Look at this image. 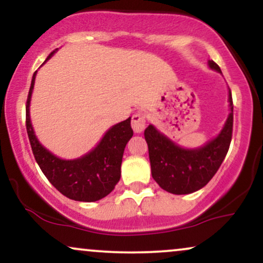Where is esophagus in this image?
Masks as SVG:
<instances>
[{"label":"esophagus","mask_w":263,"mask_h":263,"mask_svg":"<svg viewBox=\"0 0 263 263\" xmlns=\"http://www.w3.org/2000/svg\"><path fill=\"white\" fill-rule=\"evenodd\" d=\"M132 128L136 134H141L143 131L144 127H146V116H144L143 112H137L132 116Z\"/></svg>","instance_id":"obj_1"}]
</instances>
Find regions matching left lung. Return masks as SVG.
<instances>
[{
	"label": "left lung",
	"instance_id": "1",
	"mask_svg": "<svg viewBox=\"0 0 263 263\" xmlns=\"http://www.w3.org/2000/svg\"><path fill=\"white\" fill-rule=\"evenodd\" d=\"M209 66L221 73L214 60H209ZM229 102L231 112L224 128L218 137L200 148H182L152 125L144 129L152 177L162 189L172 194H189L203 188L215 176L225 159L232 137L234 105L231 91L229 93Z\"/></svg>",
	"mask_w": 263,
	"mask_h": 263
}]
</instances>
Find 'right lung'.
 <instances>
[{"label": "right lung", "mask_w": 263, "mask_h": 263, "mask_svg": "<svg viewBox=\"0 0 263 263\" xmlns=\"http://www.w3.org/2000/svg\"><path fill=\"white\" fill-rule=\"evenodd\" d=\"M53 54L54 52L50 53L47 60ZM35 74L37 71L33 74L27 98L26 127L33 155L39 168L48 180L66 198L78 201L100 200L112 192L121 177L123 151L134 135L131 117L112 126L102 137L100 143L87 155L73 161L60 159L39 143L33 131L29 117V102Z\"/></svg>", "instance_id": "1"}]
</instances>
